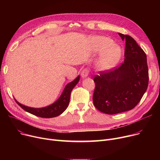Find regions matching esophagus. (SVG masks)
Segmentation results:
<instances>
[{"label": "esophagus", "mask_w": 160, "mask_h": 160, "mask_svg": "<svg viewBox=\"0 0 160 160\" xmlns=\"http://www.w3.org/2000/svg\"><path fill=\"white\" fill-rule=\"evenodd\" d=\"M89 70L87 69V68H86V69H83L82 70V72H81V76H82V77L83 78H86V77H87L88 76V74H89Z\"/></svg>", "instance_id": "1"}]
</instances>
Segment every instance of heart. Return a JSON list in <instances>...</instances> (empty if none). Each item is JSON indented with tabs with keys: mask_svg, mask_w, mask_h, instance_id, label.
Returning a JSON list of instances; mask_svg holds the SVG:
<instances>
[{
	"mask_svg": "<svg viewBox=\"0 0 160 160\" xmlns=\"http://www.w3.org/2000/svg\"><path fill=\"white\" fill-rule=\"evenodd\" d=\"M112 39L107 37H98L96 39L94 49L97 51L103 52L97 63L100 71H107L112 68L119 62L121 57V50L114 46Z\"/></svg>",
	"mask_w": 160,
	"mask_h": 160,
	"instance_id": "b5f03b06",
	"label": "heart"
}]
</instances>
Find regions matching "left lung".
I'll use <instances>...</instances> for the list:
<instances>
[{
	"label": "left lung",
	"mask_w": 160,
	"mask_h": 160,
	"mask_svg": "<svg viewBox=\"0 0 160 160\" xmlns=\"http://www.w3.org/2000/svg\"><path fill=\"white\" fill-rule=\"evenodd\" d=\"M125 40L124 62L119 68L99 72L93 81V104L102 113L113 115L132 110L140 102L148 84L145 52L131 36L119 33Z\"/></svg>",
	"instance_id": "obj_1"
}]
</instances>
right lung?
<instances>
[{
  "instance_id": "right-lung-1",
  "label": "right lung",
  "mask_w": 160,
  "mask_h": 160,
  "mask_svg": "<svg viewBox=\"0 0 160 160\" xmlns=\"http://www.w3.org/2000/svg\"><path fill=\"white\" fill-rule=\"evenodd\" d=\"M79 80L80 76H78L77 78L74 79L72 82L69 83L65 86L62 95L54 103L47 107L41 108H30L20 104L15 99V100L17 104L21 106L24 110L32 115L43 117V118H52V117H55L61 115L67 109L70 101L71 91L72 89L75 87V86L77 84Z\"/></svg>"
}]
</instances>
